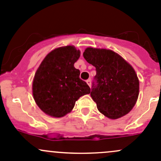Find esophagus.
<instances>
[{"label":"esophagus","instance_id":"1","mask_svg":"<svg viewBox=\"0 0 161 161\" xmlns=\"http://www.w3.org/2000/svg\"><path fill=\"white\" fill-rule=\"evenodd\" d=\"M86 82H87V84H88L89 87H91V84H92V80H91V79H87V80H86Z\"/></svg>","mask_w":161,"mask_h":161}]
</instances>
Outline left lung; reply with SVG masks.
<instances>
[{
  "label": "left lung",
  "mask_w": 161,
  "mask_h": 161,
  "mask_svg": "<svg viewBox=\"0 0 161 161\" xmlns=\"http://www.w3.org/2000/svg\"><path fill=\"white\" fill-rule=\"evenodd\" d=\"M84 58L95 67L91 97L98 111L109 119L128 114L136 103L139 80L132 66L108 49L87 47Z\"/></svg>",
  "instance_id": "8db88e82"
}]
</instances>
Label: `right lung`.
Returning <instances> with one entry per match:
<instances>
[{
	"instance_id": "obj_1",
	"label": "right lung",
	"mask_w": 161,
	"mask_h": 161,
	"mask_svg": "<svg viewBox=\"0 0 161 161\" xmlns=\"http://www.w3.org/2000/svg\"><path fill=\"white\" fill-rule=\"evenodd\" d=\"M80 52L74 46L54 49L38 67L33 81V95L38 107L53 117H64L74 107L76 101L91 89L80 78L74 63Z\"/></svg>"
}]
</instances>
